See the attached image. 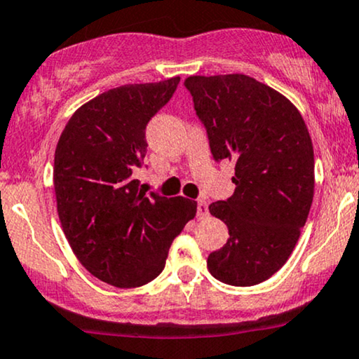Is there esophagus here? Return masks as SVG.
I'll return each mask as SVG.
<instances>
[{
  "label": "esophagus",
  "instance_id": "esophagus-1",
  "mask_svg": "<svg viewBox=\"0 0 359 359\" xmlns=\"http://www.w3.org/2000/svg\"><path fill=\"white\" fill-rule=\"evenodd\" d=\"M196 215H198V218H200V220H201V218H206L210 215V212H208V201L203 200V198L196 201Z\"/></svg>",
  "mask_w": 359,
  "mask_h": 359
}]
</instances>
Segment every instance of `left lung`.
<instances>
[{
  "mask_svg": "<svg viewBox=\"0 0 359 359\" xmlns=\"http://www.w3.org/2000/svg\"><path fill=\"white\" fill-rule=\"evenodd\" d=\"M215 161L235 163V191L210 213L230 237L208 255L223 284L248 287L287 262L314 196V149L294 104L243 74L184 80Z\"/></svg>",
  "mask_w": 359,
  "mask_h": 359,
  "instance_id": "1",
  "label": "left lung"
}]
</instances>
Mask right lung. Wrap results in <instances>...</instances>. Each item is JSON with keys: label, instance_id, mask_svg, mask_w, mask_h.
Listing matches in <instances>:
<instances>
[{"label": "right lung", "instance_id": "add662e5", "mask_svg": "<svg viewBox=\"0 0 359 359\" xmlns=\"http://www.w3.org/2000/svg\"><path fill=\"white\" fill-rule=\"evenodd\" d=\"M178 83L180 77L129 83L97 95L75 111L55 149L63 233L80 264L114 287L156 279L172 240L196 215V201L146 196L136 180L147 154V122Z\"/></svg>", "mask_w": 359, "mask_h": 359}]
</instances>
